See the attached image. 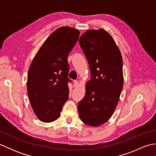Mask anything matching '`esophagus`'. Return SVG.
<instances>
[{
	"label": "esophagus",
	"mask_w": 156,
	"mask_h": 156,
	"mask_svg": "<svg viewBox=\"0 0 156 156\" xmlns=\"http://www.w3.org/2000/svg\"><path fill=\"white\" fill-rule=\"evenodd\" d=\"M79 85V82L78 80H74V87H78Z\"/></svg>",
	"instance_id": "obj_1"
}]
</instances>
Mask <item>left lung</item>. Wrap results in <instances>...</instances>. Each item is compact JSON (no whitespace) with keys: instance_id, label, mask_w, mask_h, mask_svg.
Segmentation results:
<instances>
[{"instance_id":"1","label":"left lung","mask_w":156,"mask_h":156,"mask_svg":"<svg viewBox=\"0 0 156 156\" xmlns=\"http://www.w3.org/2000/svg\"><path fill=\"white\" fill-rule=\"evenodd\" d=\"M87 58L91 79L84 97L78 102L81 121L93 127L111 117L123 87L122 59L112 36L105 29L88 30L79 39Z\"/></svg>"}]
</instances>
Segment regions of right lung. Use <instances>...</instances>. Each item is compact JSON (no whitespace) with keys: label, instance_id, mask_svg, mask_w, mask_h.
Masks as SVG:
<instances>
[{"label":"right lung","instance_id":"obj_1","mask_svg":"<svg viewBox=\"0 0 156 156\" xmlns=\"http://www.w3.org/2000/svg\"><path fill=\"white\" fill-rule=\"evenodd\" d=\"M80 31L62 27L53 32L39 49L29 67L27 88L29 101L39 120L50 122L60 115L69 95V53Z\"/></svg>","mask_w":156,"mask_h":156}]
</instances>
